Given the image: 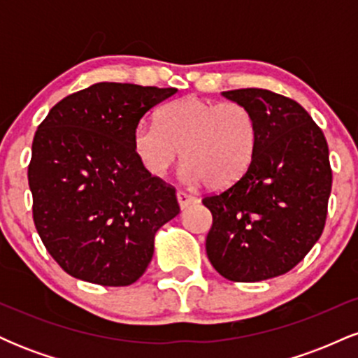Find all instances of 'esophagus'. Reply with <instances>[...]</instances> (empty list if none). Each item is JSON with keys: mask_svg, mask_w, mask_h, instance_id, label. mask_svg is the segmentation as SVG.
Returning <instances> with one entry per match:
<instances>
[{"mask_svg": "<svg viewBox=\"0 0 358 358\" xmlns=\"http://www.w3.org/2000/svg\"><path fill=\"white\" fill-rule=\"evenodd\" d=\"M176 199H178V203H180V207H182V208H187L188 205H192V203L196 202L195 196L190 195V193L183 192V190L176 192Z\"/></svg>", "mask_w": 358, "mask_h": 358, "instance_id": "34e87169", "label": "esophagus"}]
</instances>
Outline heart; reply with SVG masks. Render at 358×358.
I'll return each instance as SVG.
<instances>
[{
	"mask_svg": "<svg viewBox=\"0 0 358 358\" xmlns=\"http://www.w3.org/2000/svg\"><path fill=\"white\" fill-rule=\"evenodd\" d=\"M133 146L143 166L166 175L182 150L183 176L219 190L248 171L257 146V122L248 106L187 96L159 110L158 124L141 121Z\"/></svg>",
	"mask_w": 358,
	"mask_h": 358,
	"instance_id": "b5f03b06",
	"label": "heart"
}]
</instances>
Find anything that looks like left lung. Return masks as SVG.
I'll return each instance as SVG.
<instances>
[{
    "label": "left lung",
    "mask_w": 358,
    "mask_h": 358,
    "mask_svg": "<svg viewBox=\"0 0 358 358\" xmlns=\"http://www.w3.org/2000/svg\"><path fill=\"white\" fill-rule=\"evenodd\" d=\"M252 110L257 146L236 183L205 195L212 227L208 261L229 281L281 276L303 261L322 236L331 192L323 131L296 101L266 89L224 92Z\"/></svg>",
    "instance_id": "8db88e82"
}]
</instances>
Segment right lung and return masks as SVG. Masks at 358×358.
<instances>
[{
    "mask_svg": "<svg viewBox=\"0 0 358 358\" xmlns=\"http://www.w3.org/2000/svg\"><path fill=\"white\" fill-rule=\"evenodd\" d=\"M176 89L99 82L64 97L36 129L28 185L45 249L71 276L127 286L143 276L155 234L178 215L175 187L133 146L136 126Z\"/></svg>",
    "mask_w": 358,
    "mask_h": 358,
    "instance_id": "right-lung-1",
    "label": "right lung"
}]
</instances>
